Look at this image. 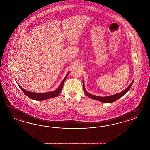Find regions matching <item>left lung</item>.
Here are the masks:
<instances>
[{
  "label": "left lung",
  "instance_id": "1",
  "mask_svg": "<svg viewBox=\"0 0 150 150\" xmlns=\"http://www.w3.org/2000/svg\"><path fill=\"white\" fill-rule=\"evenodd\" d=\"M133 81H134V80L132 81V82L131 83V84L128 86V87L127 88H126L123 91L118 93H116V94H115V95H113L105 96V97H100V96L92 95V94L89 93L88 92L86 91V89L85 88L84 80H83V83L84 90L86 96H88V97H90V98L93 99V100H98V101H100L101 102H103V103H112V102H115V101L117 100L118 99H119L120 98H121L122 96H123L124 95H125L129 91V90L130 89V88H131L132 85L133 83Z\"/></svg>",
  "mask_w": 150,
  "mask_h": 150
}]
</instances>
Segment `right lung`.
<instances>
[{"mask_svg": "<svg viewBox=\"0 0 150 150\" xmlns=\"http://www.w3.org/2000/svg\"><path fill=\"white\" fill-rule=\"evenodd\" d=\"M68 73L66 75L65 77L64 78L63 81H62V83L60 85L59 87L57 89L53 91H51V92H45V93H35V92H30V91H28L24 89L17 83V84L18 85L19 88H21L22 90V91L31 99L36 100H43L49 99L50 98L55 97L60 93L62 87H63V85L64 84V82L66 79V77H67Z\"/></svg>", "mask_w": 150, "mask_h": 150, "instance_id": "right-lung-1", "label": "right lung"}]
</instances>
